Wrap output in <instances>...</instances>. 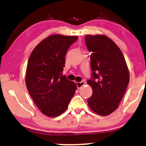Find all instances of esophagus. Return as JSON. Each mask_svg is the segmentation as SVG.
I'll list each match as a JSON object with an SVG mask.
<instances>
[{
  "mask_svg": "<svg viewBox=\"0 0 146 146\" xmlns=\"http://www.w3.org/2000/svg\"><path fill=\"white\" fill-rule=\"evenodd\" d=\"M85 85V82L84 81H80V82H77L76 83V87L78 89L81 88L83 85Z\"/></svg>",
  "mask_w": 146,
  "mask_h": 146,
  "instance_id": "1",
  "label": "esophagus"
}]
</instances>
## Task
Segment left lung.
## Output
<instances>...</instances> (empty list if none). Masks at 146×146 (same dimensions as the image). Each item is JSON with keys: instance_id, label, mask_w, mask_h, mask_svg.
I'll list each match as a JSON object with an SVG mask.
<instances>
[{"instance_id": "1", "label": "left lung", "mask_w": 146, "mask_h": 146, "mask_svg": "<svg viewBox=\"0 0 146 146\" xmlns=\"http://www.w3.org/2000/svg\"><path fill=\"white\" fill-rule=\"evenodd\" d=\"M92 73L87 83L93 94L89 107L100 115H108L119 107L129 83V72L121 50L105 35H86Z\"/></svg>"}]
</instances>
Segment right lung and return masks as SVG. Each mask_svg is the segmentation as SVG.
Instances as JSON below:
<instances>
[{
	"mask_svg": "<svg viewBox=\"0 0 146 146\" xmlns=\"http://www.w3.org/2000/svg\"><path fill=\"white\" fill-rule=\"evenodd\" d=\"M77 39V36H49L36 46L29 59L27 90L41 112L48 117L63 113L76 90V84L62 72L67 51Z\"/></svg>",
	"mask_w": 146,
	"mask_h": 146,
	"instance_id": "right-lung-1",
	"label": "right lung"
}]
</instances>
